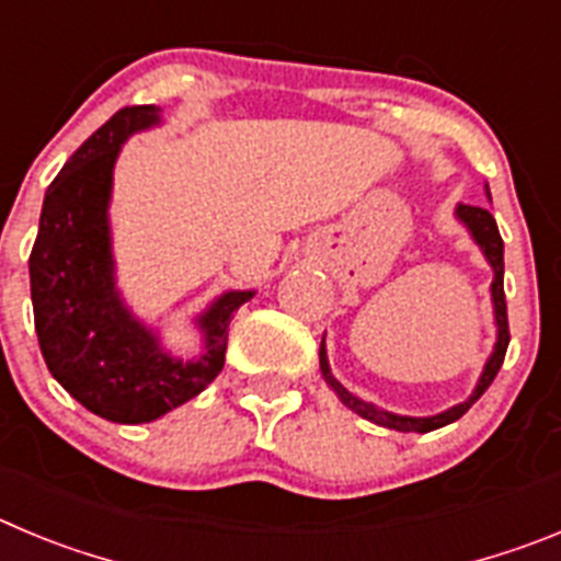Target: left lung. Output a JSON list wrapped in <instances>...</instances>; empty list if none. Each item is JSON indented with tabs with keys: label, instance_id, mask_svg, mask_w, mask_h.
I'll list each match as a JSON object with an SVG mask.
<instances>
[{
	"label": "left lung",
	"instance_id": "left-lung-1",
	"mask_svg": "<svg viewBox=\"0 0 561 561\" xmlns=\"http://www.w3.org/2000/svg\"><path fill=\"white\" fill-rule=\"evenodd\" d=\"M456 217H459L461 222L470 228L472 239L479 241V247L484 250L486 261L492 264V272H495V280H492V302H495V322H497L495 353H492L490 362H486V367H484V373H481V381H479V387H476V392H472L470 398L465 400V403L454 405V409H448V411H442V414H436V417H400V414H389V411L375 409L373 403H364L362 398H356L353 392H347V389H344L342 383L333 378L331 367H328V356H325V339H322L320 367H322V375H325L328 387H331L333 392L339 394V400H342L347 409H353L356 414H362V417L369 420V423L383 425V428L428 434V431L442 428V425L456 423V420H459L461 414H467V409H470V405L476 403V400H479L481 394L486 392V389H490V383L495 381L497 369H501L503 356H506L508 317H506V295H503V239H501V233H497L495 217H492L486 208H481V205H459V208H456Z\"/></svg>",
	"mask_w": 561,
	"mask_h": 561
}]
</instances>
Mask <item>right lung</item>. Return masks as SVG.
Returning a JSON list of instances; mask_svg holds the SVG:
<instances>
[{
    "label": "right lung",
    "mask_w": 561,
    "mask_h": 561,
    "mask_svg": "<svg viewBox=\"0 0 561 561\" xmlns=\"http://www.w3.org/2000/svg\"><path fill=\"white\" fill-rule=\"evenodd\" d=\"M156 105L122 107L49 183L30 253L35 333L55 381L111 423H152L197 398L225 364L233 311L253 291H228L199 317L205 353L180 362L133 320L113 286L107 199L113 163L130 133L158 125Z\"/></svg>",
    "instance_id": "add662e5"
}]
</instances>
